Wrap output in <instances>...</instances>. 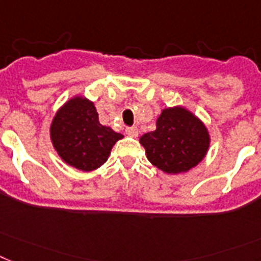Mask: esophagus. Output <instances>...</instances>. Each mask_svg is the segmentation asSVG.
<instances>
[{
    "mask_svg": "<svg viewBox=\"0 0 261 261\" xmlns=\"http://www.w3.org/2000/svg\"><path fill=\"white\" fill-rule=\"evenodd\" d=\"M138 127L133 126V127H127L126 128V134L128 135V137H133V138H137L138 137Z\"/></svg>",
    "mask_w": 261,
    "mask_h": 261,
    "instance_id": "obj_1",
    "label": "esophagus"
}]
</instances>
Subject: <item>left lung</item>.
<instances>
[{
  "mask_svg": "<svg viewBox=\"0 0 261 261\" xmlns=\"http://www.w3.org/2000/svg\"><path fill=\"white\" fill-rule=\"evenodd\" d=\"M204 123L180 106L168 107L156 119V128L142 135L147 159L167 174H180L198 166L210 147Z\"/></svg>",
  "mask_w": 261,
  "mask_h": 261,
  "instance_id": "obj_1",
  "label": "left lung"
}]
</instances>
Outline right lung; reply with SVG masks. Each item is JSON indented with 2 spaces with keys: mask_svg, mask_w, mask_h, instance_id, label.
Instances as JSON below:
<instances>
[{
  "mask_svg": "<svg viewBox=\"0 0 261 261\" xmlns=\"http://www.w3.org/2000/svg\"><path fill=\"white\" fill-rule=\"evenodd\" d=\"M122 138L111 127L99 123L94 103L83 97L67 100L50 126V139L61 159L86 172L100 167Z\"/></svg>",
  "mask_w": 261,
  "mask_h": 261,
  "instance_id": "add662e5",
  "label": "right lung"
}]
</instances>
